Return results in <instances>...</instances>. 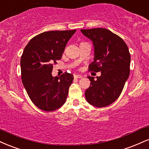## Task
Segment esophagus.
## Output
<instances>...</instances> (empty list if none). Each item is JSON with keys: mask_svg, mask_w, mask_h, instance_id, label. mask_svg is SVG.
Here are the masks:
<instances>
[{"mask_svg": "<svg viewBox=\"0 0 149 149\" xmlns=\"http://www.w3.org/2000/svg\"><path fill=\"white\" fill-rule=\"evenodd\" d=\"M74 77L75 79H81L83 77L80 74H74Z\"/></svg>", "mask_w": 149, "mask_h": 149, "instance_id": "esophagus-1", "label": "esophagus"}]
</instances>
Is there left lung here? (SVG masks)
Wrapping results in <instances>:
<instances>
[{"label":"left lung","instance_id":"1","mask_svg":"<svg viewBox=\"0 0 149 149\" xmlns=\"http://www.w3.org/2000/svg\"><path fill=\"white\" fill-rule=\"evenodd\" d=\"M81 31L94 46V61L89 65V71L101 72L96 80L88 77L91 85L85 91L86 99L97 107H107L119 97L130 74L128 47L121 38L108 29L97 28Z\"/></svg>","mask_w":149,"mask_h":149}]
</instances>
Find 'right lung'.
Wrapping results in <instances>:
<instances>
[{"label":"right lung","mask_w":149,"mask_h":149,"mask_svg":"<svg viewBox=\"0 0 149 149\" xmlns=\"http://www.w3.org/2000/svg\"><path fill=\"white\" fill-rule=\"evenodd\" d=\"M76 30L51 31L35 36L21 58L22 83L30 99L43 111H52L65 102L72 74H52L53 64L60 60L68 40Z\"/></svg>","instance_id":"obj_1"}]
</instances>
